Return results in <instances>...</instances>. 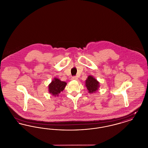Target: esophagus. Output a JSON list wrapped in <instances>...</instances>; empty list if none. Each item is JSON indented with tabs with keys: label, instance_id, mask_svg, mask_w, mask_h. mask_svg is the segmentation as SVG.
I'll use <instances>...</instances> for the list:
<instances>
[{
	"label": "esophagus",
	"instance_id": "esophagus-1",
	"mask_svg": "<svg viewBox=\"0 0 148 148\" xmlns=\"http://www.w3.org/2000/svg\"><path fill=\"white\" fill-rule=\"evenodd\" d=\"M71 79H72V80H77V76H74V77H72Z\"/></svg>",
	"mask_w": 148,
	"mask_h": 148
}]
</instances>
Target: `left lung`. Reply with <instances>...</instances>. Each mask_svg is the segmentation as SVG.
<instances>
[{"mask_svg":"<svg viewBox=\"0 0 148 148\" xmlns=\"http://www.w3.org/2000/svg\"><path fill=\"white\" fill-rule=\"evenodd\" d=\"M85 85L87 89L89 90V92L92 93L98 90L99 87V83L92 76H89L86 80Z\"/></svg>","mask_w":148,"mask_h":148,"instance_id":"8db88e82","label":"left lung"}]
</instances>
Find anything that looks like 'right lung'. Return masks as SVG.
<instances>
[{"mask_svg":"<svg viewBox=\"0 0 148 148\" xmlns=\"http://www.w3.org/2000/svg\"><path fill=\"white\" fill-rule=\"evenodd\" d=\"M66 85V83L55 78L49 85V92L54 96H58L60 92L63 91Z\"/></svg>","mask_w":148,"mask_h":148,"instance_id":"add662e5","label":"right lung"}]
</instances>
